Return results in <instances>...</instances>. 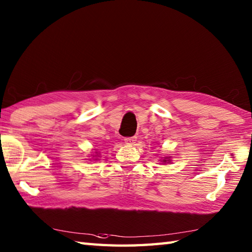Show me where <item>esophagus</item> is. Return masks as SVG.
<instances>
[{
	"label": "esophagus",
	"mask_w": 252,
	"mask_h": 252,
	"mask_svg": "<svg viewBox=\"0 0 252 252\" xmlns=\"http://www.w3.org/2000/svg\"><path fill=\"white\" fill-rule=\"evenodd\" d=\"M135 141H136V137H126L125 138V142H126V144H129V145H133V144L135 143Z\"/></svg>",
	"instance_id": "1"
}]
</instances>
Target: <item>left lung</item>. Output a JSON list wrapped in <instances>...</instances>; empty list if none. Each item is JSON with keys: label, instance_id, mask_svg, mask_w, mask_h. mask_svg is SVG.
Returning a JSON list of instances; mask_svg holds the SVG:
<instances>
[{"label": "left lung", "instance_id": "obj_1", "mask_svg": "<svg viewBox=\"0 0 252 252\" xmlns=\"http://www.w3.org/2000/svg\"><path fill=\"white\" fill-rule=\"evenodd\" d=\"M163 163H170L171 160H170V157H165L163 160H162Z\"/></svg>", "mask_w": 252, "mask_h": 252}]
</instances>
